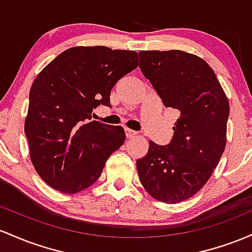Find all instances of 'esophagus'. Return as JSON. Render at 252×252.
<instances>
[{"label":"esophagus","mask_w":252,"mask_h":252,"mask_svg":"<svg viewBox=\"0 0 252 252\" xmlns=\"http://www.w3.org/2000/svg\"><path fill=\"white\" fill-rule=\"evenodd\" d=\"M125 132H126V137L127 138H133V137H135V135H137V132L133 131V129L126 128Z\"/></svg>","instance_id":"obj_1"}]
</instances>
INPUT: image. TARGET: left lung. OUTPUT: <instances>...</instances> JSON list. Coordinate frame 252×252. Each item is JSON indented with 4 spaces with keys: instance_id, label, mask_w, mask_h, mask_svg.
<instances>
[{
    "instance_id": "8db88e82",
    "label": "left lung",
    "mask_w": 252,
    "mask_h": 252,
    "mask_svg": "<svg viewBox=\"0 0 252 252\" xmlns=\"http://www.w3.org/2000/svg\"><path fill=\"white\" fill-rule=\"evenodd\" d=\"M139 67L164 106L177 109L168 145L150 140L137 160L145 190L160 202L189 199L206 185L226 146L230 106L212 67L180 50L140 51Z\"/></svg>"
}]
</instances>
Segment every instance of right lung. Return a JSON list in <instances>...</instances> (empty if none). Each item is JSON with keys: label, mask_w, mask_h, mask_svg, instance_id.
<instances>
[{"label": "right lung", "mask_w": 252, "mask_h": 252, "mask_svg": "<svg viewBox=\"0 0 252 252\" xmlns=\"http://www.w3.org/2000/svg\"><path fill=\"white\" fill-rule=\"evenodd\" d=\"M137 66L135 51L76 46L36 76L25 134L33 166L50 187L76 194L97 181L126 137L121 126L90 121L93 109L111 107L112 88Z\"/></svg>", "instance_id": "add662e5"}]
</instances>
